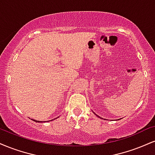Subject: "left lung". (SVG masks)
<instances>
[{"label": "left lung", "mask_w": 155, "mask_h": 155, "mask_svg": "<svg viewBox=\"0 0 155 155\" xmlns=\"http://www.w3.org/2000/svg\"><path fill=\"white\" fill-rule=\"evenodd\" d=\"M94 114H95V113H94ZM96 115H97V116L98 117V118H100V116H99V115H97V114H95Z\"/></svg>", "instance_id": "left-lung-1"}]
</instances>
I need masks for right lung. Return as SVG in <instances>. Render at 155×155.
<instances>
[{"label":"right lung","instance_id":"right-lung-1","mask_svg":"<svg viewBox=\"0 0 155 155\" xmlns=\"http://www.w3.org/2000/svg\"><path fill=\"white\" fill-rule=\"evenodd\" d=\"M31 120H32L33 121H35V122H38V123H42V121H40V120H34V119H31ZM54 120H55V119H54ZM51 120H53H53H49V121H51ZM43 122H45V121H43Z\"/></svg>","mask_w":155,"mask_h":155}]
</instances>
